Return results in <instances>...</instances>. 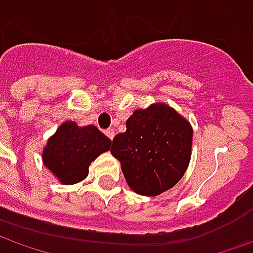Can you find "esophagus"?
I'll list each match as a JSON object with an SVG mask.
<instances>
[{"label": "esophagus", "instance_id": "1", "mask_svg": "<svg viewBox=\"0 0 253 253\" xmlns=\"http://www.w3.org/2000/svg\"><path fill=\"white\" fill-rule=\"evenodd\" d=\"M105 135H107L110 139H112V138H114V135H115V132L112 131V129H107V131H105Z\"/></svg>", "mask_w": 253, "mask_h": 253}]
</instances>
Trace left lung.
<instances>
[{
  "label": "left lung",
  "instance_id": "1",
  "mask_svg": "<svg viewBox=\"0 0 253 253\" xmlns=\"http://www.w3.org/2000/svg\"><path fill=\"white\" fill-rule=\"evenodd\" d=\"M191 142L190 122L159 102L132 114L126 120V131L112 139L111 153L121 162L128 186L152 197L171 189L183 177Z\"/></svg>",
  "mask_w": 253,
  "mask_h": 253
}]
</instances>
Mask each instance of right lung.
Instances as JSON below:
<instances>
[{
    "mask_svg": "<svg viewBox=\"0 0 253 253\" xmlns=\"http://www.w3.org/2000/svg\"><path fill=\"white\" fill-rule=\"evenodd\" d=\"M110 146L111 139L97 126L66 121L49 138L42 159L62 184H76L88 176L90 163Z\"/></svg>",
    "mask_w": 253,
    "mask_h": 253,
    "instance_id": "add662e5",
    "label": "right lung"
}]
</instances>
